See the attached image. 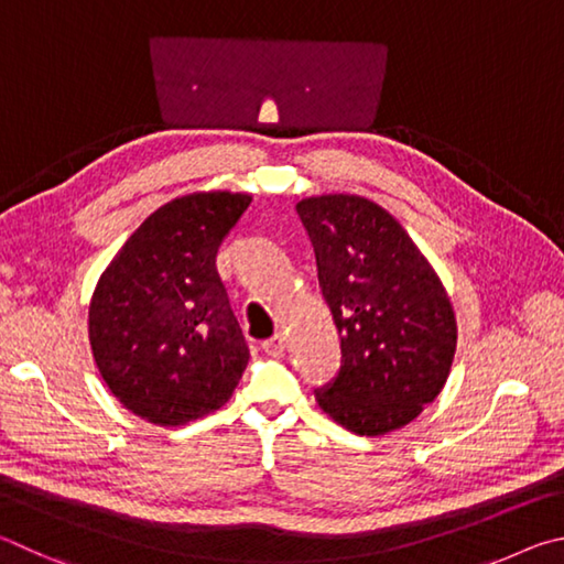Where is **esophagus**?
I'll return each mask as SVG.
<instances>
[{"instance_id": "obj_1", "label": "esophagus", "mask_w": 564, "mask_h": 564, "mask_svg": "<svg viewBox=\"0 0 564 564\" xmlns=\"http://www.w3.org/2000/svg\"><path fill=\"white\" fill-rule=\"evenodd\" d=\"M262 349L270 354V357H282V354H284V337H282V334H274L272 339L262 341Z\"/></svg>"}]
</instances>
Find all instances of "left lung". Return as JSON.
Returning a JSON list of instances; mask_svg holds the SVG:
<instances>
[{
    "instance_id": "obj_1",
    "label": "left lung",
    "mask_w": 564,
    "mask_h": 564,
    "mask_svg": "<svg viewBox=\"0 0 564 564\" xmlns=\"http://www.w3.org/2000/svg\"><path fill=\"white\" fill-rule=\"evenodd\" d=\"M319 288L341 339V369L319 409L357 436H387L446 387L456 312L438 272L379 203L327 193L297 203Z\"/></svg>"
}]
</instances>
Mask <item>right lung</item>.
Returning <instances> with one entry per match:
<instances>
[{
    "label": "right lung",
    "mask_w": 564,
    "mask_h": 564,
    "mask_svg": "<svg viewBox=\"0 0 564 564\" xmlns=\"http://www.w3.org/2000/svg\"><path fill=\"white\" fill-rule=\"evenodd\" d=\"M252 195L197 191L158 207L108 262L88 304L98 373L123 406L183 426L230 401L250 359L217 247Z\"/></svg>",
    "instance_id": "obj_1"
}]
</instances>
